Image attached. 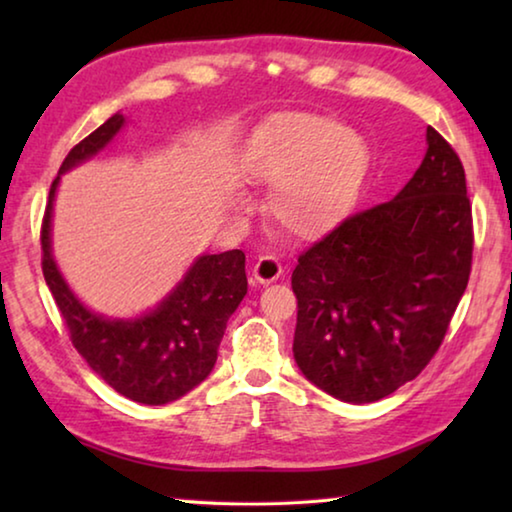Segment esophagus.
I'll return each mask as SVG.
<instances>
[{
    "label": "esophagus",
    "instance_id": "obj_1",
    "mask_svg": "<svg viewBox=\"0 0 512 512\" xmlns=\"http://www.w3.org/2000/svg\"><path fill=\"white\" fill-rule=\"evenodd\" d=\"M280 275H282V264L277 262V259L271 257V255L259 257L257 264L253 266V280H255V284H271Z\"/></svg>",
    "mask_w": 512,
    "mask_h": 512
}]
</instances>
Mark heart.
Instances as JSON below:
<instances>
[{
    "label": "heart",
    "instance_id": "b5f03b06",
    "mask_svg": "<svg viewBox=\"0 0 512 512\" xmlns=\"http://www.w3.org/2000/svg\"><path fill=\"white\" fill-rule=\"evenodd\" d=\"M368 167L370 153L359 133L309 112L268 119L241 153L244 176L273 187L271 219L298 241L325 237L348 219L359 203ZM244 203V194H232V205Z\"/></svg>",
    "mask_w": 512,
    "mask_h": 512
}]
</instances>
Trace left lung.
Returning a JSON list of instances; mask_svg holds the SVG:
<instances>
[{
  "label": "left lung",
  "mask_w": 512,
  "mask_h": 512,
  "mask_svg": "<svg viewBox=\"0 0 512 512\" xmlns=\"http://www.w3.org/2000/svg\"><path fill=\"white\" fill-rule=\"evenodd\" d=\"M470 266L463 164L427 126V153L402 192L300 255L291 275L300 372L350 404L395 393L443 343Z\"/></svg>",
  "instance_id": "left-lung-1"
}]
</instances>
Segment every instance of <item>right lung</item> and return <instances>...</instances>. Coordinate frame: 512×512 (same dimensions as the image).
Listing matches in <instances>:
<instances>
[{
  "label": "right lung",
  "instance_id": "add662e5",
  "mask_svg": "<svg viewBox=\"0 0 512 512\" xmlns=\"http://www.w3.org/2000/svg\"><path fill=\"white\" fill-rule=\"evenodd\" d=\"M115 112L76 144L49 189L42 221V273L72 334L74 348L88 366L128 400L160 406L210 377L228 318L248 293L246 255L228 250L198 255L158 305L137 316L119 318L90 309L69 287L51 246V221L60 178L101 155L126 128Z\"/></svg>",
  "mask_w": 512,
  "mask_h": 512
}]
</instances>
